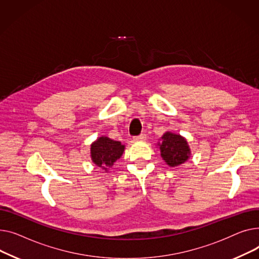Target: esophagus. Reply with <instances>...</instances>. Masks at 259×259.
Here are the masks:
<instances>
[{
  "mask_svg": "<svg viewBox=\"0 0 259 259\" xmlns=\"http://www.w3.org/2000/svg\"><path fill=\"white\" fill-rule=\"evenodd\" d=\"M146 139V135L145 134H140L139 136L134 137V140H145Z\"/></svg>",
  "mask_w": 259,
  "mask_h": 259,
  "instance_id": "esophagus-1",
  "label": "esophagus"
}]
</instances>
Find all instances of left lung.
Wrapping results in <instances>:
<instances>
[{
    "mask_svg": "<svg viewBox=\"0 0 259 259\" xmlns=\"http://www.w3.org/2000/svg\"><path fill=\"white\" fill-rule=\"evenodd\" d=\"M161 156L163 160L171 167L181 165L187 161L190 155V149L186 139L180 135L167 132L162 137V144H160Z\"/></svg>",
    "mask_w": 259,
    "mask_h": 259,
    "instance_id": "8db88e82",
    "label": "left lung"
}]
</instances>
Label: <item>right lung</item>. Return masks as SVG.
Here are the masks:
<instances>
[{
    "label": "right lung",
    "instance_id": "right-lung-1",
    "mask_svg": "<svg viewBox=\"0 0 259 259\" xmlns=\"http://www.w3.org/2000/svg\"><path fill=\"white\" fill-rule=\"evenodd\" d=\"M124 145L108 137H100L91 145V157L93 162L103 169H108L123 154Z\"/></svg>",
    "mask_w": 259,
    "mask_h": 259
}]
</instances>
